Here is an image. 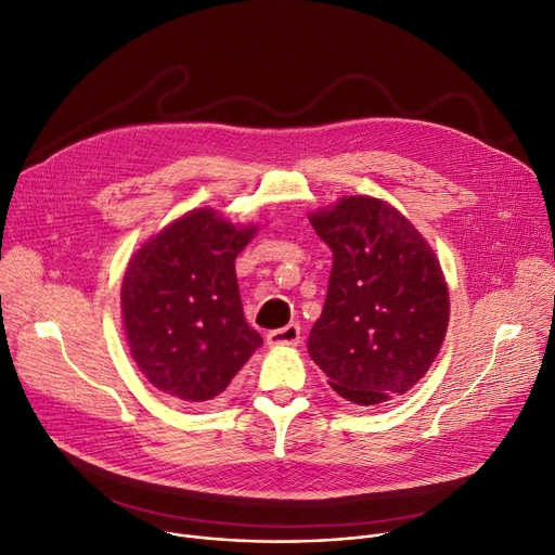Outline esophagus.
Segmentation results:
<instances>
[{"label":"esophagus","mask_w":555,"mask_h":555,"mask_svg":"<svg viewBox=\"0 0 555 555\" xmlns=\"http://www.w3.org/2000/svg\"><path fill=\"white\" fill-rule=\"evenodd\" d=\"M299 339H301L299 324H287L283 328H276V331L268 333V344L270 346H297Z\"/></svg>","instance_id":"1"}]
</instances>
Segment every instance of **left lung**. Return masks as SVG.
Wrapping results in <instances>:
<instances>
[{
    "mask_svg": "<svg viewBox=\"0 0 555 555\" xmlns=\"http://www.w3.org/2000/svg\"><path fill=\"white\" fill-rule=\"evenodd\" d=\"M310 224L333 251L310 358L356 404L402 396L446 339L450 297L439 258L410 220L377 197H341L312 214Z\"/></svg>",
    "mask_w": 555,
    "mask_h": 555,
    "instance_id": "1",
    "label": "left lung"
}]
</instances>
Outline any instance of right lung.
Here are the masks:
<instances>
[{"instance_id": "obj_1", "label": "right lung", "mask_w": 555, "mask_h": 555, "mask_svg": "<svg viewBox=\"0 0 555 555\" xmlns=\"http://www.w3.org/2000/svg\"><path fill=\"white\" fill-rule=\"evenodd\" d=\"M256 224L214 209L170 222L130 258L121 287L124 331L149 383L180 404L220 396L262 344L245 322L236 256Z\"/></svg>"}]
</instances>
